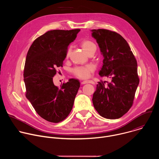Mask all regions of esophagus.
<instances>
[{
  "mask_svg": "<svg viewBox=\"0 0 159 159\" xmlns=\"http://www.w3.org/2000/svg\"><path fill=\"white\" fill-rule=\"evenodd\" d=\"M82 84H94V82L93 80H84L81 82Z\"/></svg>",
  "mask_w": 159,
  "mask_h": 159,
  "instance_id": "esophagus-1",
  "label": "esophagus"
}]
</instances>
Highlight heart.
Wrapping results in <instances>:
<instances>
[{"mask_svg": "<svg viewBox=\"0 0 159 159\" xmlns=\"http://www.w3.org/2000/svg\"><path fill=\"white\" fill-rule=\"evenodd\" d=\"M80 45L83 50L89 54L90 52L96 50V46L94 42L89 39L83 40ZM70 50L67 51L66 58L69 57ZM95 66L93 65H87L85 66H75L72 70V74L80 79H87L90 77L91 74L94 71Z\"/></svg>", "mask_w": 159, "mask_h": 159, "instance_id": "heart-1", "label": "heart"}]
</instances>
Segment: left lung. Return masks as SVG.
Wrapping results in <instances>:
<instances>
[{
	"label": "left lung",
	"mask_w": 159,
	"mask_h": 159,
	"mask_svg": "<svg viewBox=\"0 0 159 159\" xmlns=\"http://www.w3.org/2000/svg\"><path fill=\"white\" fill-rule=\"evenodd\" d=\"M92 32L104 57L99 74L111 79L110 82H98L93 105L103 118L118 119L133 103L139 84L137 61L128 43L120 34L104 29L93 30Z\"/></svg>",
	"instance_id": "left-lung-1"
}]
</instances>
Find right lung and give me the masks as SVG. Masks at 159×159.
Instances as JSON below:
<instances>
[{
  "label": "right lung",
  "mask_w": 159,
  "mask_h": 159,
  "mask_svg": "<svg viewBox=\"0 0 159 159\" xmlns=\"http://www.w3.org/2000/svg\"><path fill=\"white\" fill-rule=\"evenodd\" d=\"M80 31H47L33 41L28 52L23 74L26 97L38 114L49 122L57 123L69 116L80 87L75 79L60 87L53 81L57 68L63 66L68 47Z\"/></svg>",
  "instance_id": "1"
}]
</instances>
